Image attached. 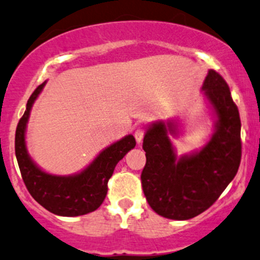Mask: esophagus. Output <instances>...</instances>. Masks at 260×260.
<instances>
[{"label":"esophagus","mask_w":260,"mask_h":260,"mask_svg":"<svg viewBox=\"0 0 260 260\" xmlns=\"http://www.w3.org/2000/svg\"><path fill=\"white\" fill-rule=\"evenodd\" d=\"M145 134H146V129L142 126H140L135 130V139L136 141H138V144H141L142 140L145 138Z\"/></svg>","instance_id":"obj_1"}]
</instances>
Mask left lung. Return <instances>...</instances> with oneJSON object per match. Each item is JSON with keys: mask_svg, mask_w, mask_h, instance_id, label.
Instances as JSON below:
<instances>
[{"mask_svg": "<svg viewBox=\"0 0 260 260\" xmlns=\"http://www.w3.org/2000/svg\"><path fill=\"white\" fill-rule=\"evenodd\" d=\"M203 89L217 115L216 131L199 152L177 159L168 131L156 122L146 133L142 190L154 212L172 220H189L216 201L237 174L242 157L240 112L224 78L210 70Z\"/></svg>", "mask_w": 260, "mask_h": 260, "instance_id": "left-lung-1", "label": "left lung"}]
</instances>
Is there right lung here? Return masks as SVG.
Masks as SVG:
<instances>
[{"label":"right lung","instance_id":"right-lung-1","mask_svg":"<svg viewBox=\"0 0 260 260\" xmlns=\"http://www.w3.org/2000/svg\"><path fill=\"white\" fill-rule=\"evenodd\" d=\"M45 82L38 86L28 99L27 109L19 119L16 129L14 150L23 182L28 191L43 208L60 216H80L94 211L102 205L108 191V180L115 166L136 141L133 135L125 136L99 153L84 171L76 176H51L38 168L30 159L25 148L24 133L29 112Z\"/></svg>","mask_w":260,"mask_h":260}]
</instances>
